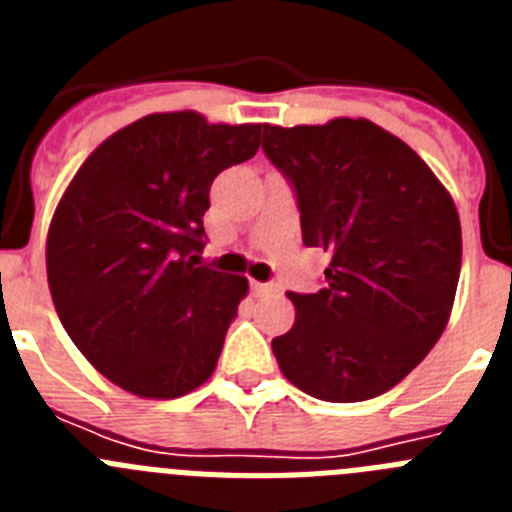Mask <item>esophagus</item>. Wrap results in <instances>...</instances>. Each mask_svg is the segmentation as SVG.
Returning <instances> with one entry per match:
<instances>
[{"label":"esophagus","instance_id":"1","mask_svg":"<svg viewBox=\"0 0 512 512\" xmlns=\"http://www.w3.org/2000/svg\"><path fill=\"white\" fill-rule=\"evenodd\" d=\"M251 287H253V292H256V295H271V292H277V284H271V282H251Z\"/></svg>","mask_w":512,"mask_h":512}]
</instances>
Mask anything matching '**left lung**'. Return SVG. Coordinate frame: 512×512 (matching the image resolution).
<instances>
[{"instance_id":"left-lung-1","label":"left lung","mask_w":512,"mask_h":512,"mask_svg":"<svg viewBox=\"0 0 512 512\" xmlns=\"http://www.w3.org/2000/svg\"><path fill=\"white\" fill-rule=\"evenodd\" d=\"M269 161L297 194L302 243L330 253L325 287L271 348L284 377L325 402L392 390L428 356L454 307L461 225L423 158L374 122L264 125Z\"/></svg>"}]
</instances>
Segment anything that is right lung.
I'll list each match as a JSON object with an SVG mask.
<instances>
[{
	"label": "right lung",
	"instance_id": "add662e5",
	"mask_svg": "<svg viewBox=\"0 0 512 512\" xmlns=\"http://www.w3.org/2000/svg\"><path fill=\"white\" fill-rule=\"evenodd\" d=\"M261 125L156 112L92 151L53 212L45 269L89 364L138 397L174 400L215 372L248 279L200 264L212 179L256 156Z\"/></svg>",
	"mask_w": 512,
	"mask_h": 512
}]
</instances>
